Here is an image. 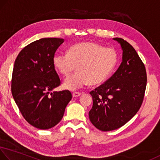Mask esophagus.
<instances>
[{"instance_id":"esophagus-1","label":"esophagus","mask_w":160,"mask_h":160,"mask_svg":"<svg viewBox=\"0 0 160 160\" xmlns=\"http://www.w3.org/2000/svg\"><path fill=\"white\" fill-rule=\"evenodd\" d=\"M81 94H82V93H81V92H73V97H79Z\"/></svg>"}]
</instances>
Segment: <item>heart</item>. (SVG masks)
<instances>
[{"instance_id":"heart-1","label":"heart","mask_w":160,"mask_h":160,"mask_svg":"<svg viewBox=\"0 0 160 160\" xmlns=\"http://www.w3.org/2000/svg\"><path fill=\"white\" fill-rule=\"evenodd\" d=\"M118 56L114 49L104 48L93 41H82L71 46L68 53H58L53 66L61 74L67 77L77 67V72L67 77L63 87L77 90L87 86L106 82L116 67Z\"/></svg>"}]
</instances>
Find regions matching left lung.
<instances>
[{
	"label": "left lung",
	"mask_w": 160,
	"mask_h": 160,
	"mask_svg": "<svg viewBox=\"0 0 160 160\" xmlns=\"http://www.w3.org/2000/svg\"><path fill=\"white\" fill-rule=\"evenodd\" d=\"M122 48V62L106 82L90 92L93 106L91 122L98 129L112 131L133 117L143 102L147 72L133 46L121 38H114Z\"/></svg>",
	"instance_id": "obj_1"
}]
</instances>
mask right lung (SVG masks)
Wrapping results in <instances>:
<instances>
[{"mask_svg":"<svg viewBox=\"0 0 160 160\" xmlns=\"http://www.w3.org/2000/svg\"><path fill=\"white\" fill-rule=\"evenodd\" d=\"M63 41L58 38L33 41L22 49L14 63L12 95L24 119L40 129L56 126L72 98L68 90L50 93L61 84L53 59Z\"/></svg>","mask_w":160,"mask_h":160,"instance_id":"1","label":"right lung"}]
</instances>
